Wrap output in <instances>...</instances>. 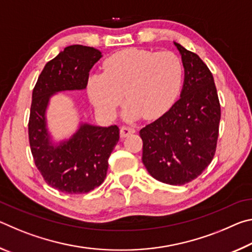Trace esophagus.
Wrapping results in <instances>:
<instances>
[{
	"instance_id": "1",
	"label": "esophagus",
	"mask_w": 252,
	"mask_h": 252,
	"mask_svg": "<svg viewBox=\"0 0 252 252\" xmlns=\"http://www.w3.org/2000/svg\"><path fill=\"white\" fill-rule=\"evenodd\" d=\"M135 130L131 126H122L120 130V135L121 138H126V136H129L130 134H133Z\"/></svg>"
}]
</instances>
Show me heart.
I'll return each mask as SVG.
<instances>
[{
	"instance_id": "1",
	"label": "heart",
	"mask_w": 252,
	"mask_h": 252,
	"mask_svg": "<svg viewBox=\"0 0 252 252\" xmlns=\"http://www.w3.org/2000/svg\"><path fill=\"white\" fill-rule=\"evenodd\" d=\"M103 69L88 79L89 96L101 112L113 114L125 93L130 119L161 116L177 97L183 76L181 60L171 51L122 50L105 60Z\"/></svg>"
}]
</instances>
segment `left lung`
<instances>
[{
	"label": "left lung",
	"instance_id": "1",
	"mask_svg": "<svg viewBox=\"0 0 252 252\" xmlns=\"http://www.w3.org/2000/svg\"><path fill=\"white\" fill-rule=\"evenodd\" d=\"M185 66L181 96L140 130L142 162L158 181L182 186L203 172L215 157L221 108L211 71L191 51L174 43Z\"/></svg>",
	"mask_w": 252,
	"mask_h": 252
}]
</instances>
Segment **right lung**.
<instances>
[{"label": "right lung", "mask_w": 252, "mask_h": 252, "mask_svg": "<svg viewBox=\"0 0 252 252\" xmlns=\"http://www.w3.org/2000/svg\"><path fill=\"white\" fill-rule=\"evenodd\" d=\"M101 57L91 46H66L46 63L33 89L29 141L34 163L49 186L64 193H88L104 181L120 130L82 125L69 141L54 147L45 127V109L53 93L87 88L89 72Z\"/></svg>", "instance_id": "add662e5"}]
</instances>
